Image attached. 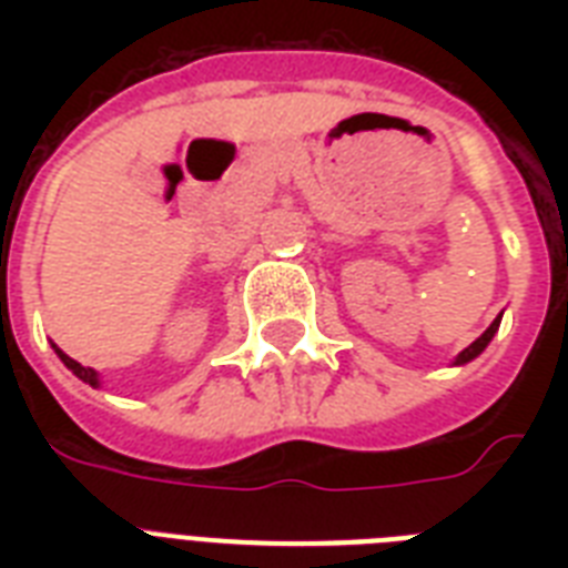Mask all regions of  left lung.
<instances>
[{"label": "left lung", "mask_w": 568, "mask_h": 568, "mask_svg": "<svg viewBox=\"0 0 568 568\" xmlns=\"http://www.w3.org/2000/svg\"><path fill=\"white\" fill-rule=\"evenodd\" d=\"M501 315H504V312H501ZM501 315H498V318H495L493 324H489V327H486L484 336L475 338V342H471V345H468L466 351H459L457 359H454V365H466V363H471V359H477V356L484 354L486 345H489V342H493V336H495V333H498V327H501Z\"/></svg>", "instance_id": "1"}]
</instances>
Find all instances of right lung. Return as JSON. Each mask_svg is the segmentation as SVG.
<instances>
[{
	"mask_svg": "<svg viewBox=\"0 0 568 568\" xmlns=\"http://www.w3.org/2000/svg\"><path fill=\"white\" fill-rule=\"evenodd\" d=\"M55 347V345H52ZM55 354H58V359H61V363L67 365V368H70V372L75 374V377L82 379V383H88V386H93V388H100V374L93 372V368H84L82 363H75V359H70V356L64 354V351H61V347H55Z\"/></svg>",
	"mask_w": 568,
	"mask_h": 568,
	"instance_id": "obj_1",
	"label": "right lung"
}]
</instances>
